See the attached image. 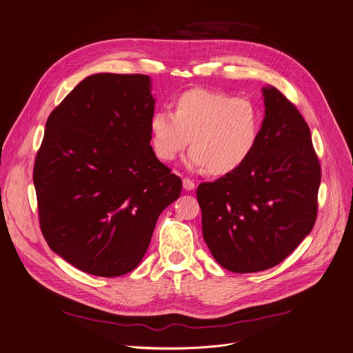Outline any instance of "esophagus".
<instances>
[{
    "mask_svg": "<svg viewBox=\"0 0 353 353\" xmlns=\"http://www.w3.org/2000/svg\"><path fill=\"white\" fill-rule=\"evenodd\" d=\"M183 187L185 191H192L195 188V183L190 179H183Z\"/></svg>",
    "mask_w": 353,
    "mask_h": 353,
    "instance_id": "34e87169",
    "label": "esophagus"
}]
</instances>
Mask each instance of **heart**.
<instances>
[{
    "label": "heart",
    "mask_w": 353,
    "mask_h": 353,
    "mask_svg": "<svg viewBox=\"0 0 353 353\" xmlns=\"http://www.w3.org/2000/svg\"><path fill=\"white\" fill-rule=\"evenodd\" d=\"M172 106L173 112L155 110L148 122L152 151L162 162L174 161L190 139L187 166L213 176L237 172L254 155L262 116L250 99L196 87L180 92Z\"/></svg>",
    "instance_id": "1"
}]
</instances>
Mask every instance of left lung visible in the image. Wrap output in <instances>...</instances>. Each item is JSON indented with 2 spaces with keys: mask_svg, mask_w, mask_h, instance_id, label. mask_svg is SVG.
I'll use <instances>...</instances> for the list:
<instances>
[{
  "mask_svg": "<svg viewBox=\"0 0 353 353\" xmlns=\"http://www.w3.org/2000/svg\"><path fill=\"white\" fill-rule=\"evenodd\" d=\"M258 147L237 172L201 183L202 234L216 262L255 273L283 262L312 231L321 170L307 123L276 87L262 88Z\"/></svg>",
  "mask_w": 353,
  "mask_h": 353,
  "instance_id": "left-lung-1",
  "label": "left lung"
}]
</instances>
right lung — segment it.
Listing matches in <instances>:
<instances>
[{"mask_svg": "<svg viewBox=\"0 0 353 353\" xmlns=\"http://www.w3.org/2000/svg\"><path fill=\"white\" fill-rule=\"evenodd\" d=\"M147 74L97 73L51 112L33 181L48 247L79 270L119 277L143 261L181 179L155 157Z\"/></svg>", "mask_w": 353, "mask_h": 353, "instance_id": "add662e5", "label": "right lung"}]
</instances>
